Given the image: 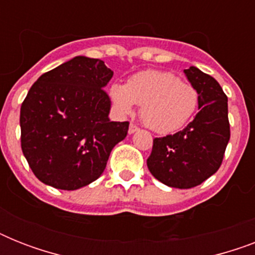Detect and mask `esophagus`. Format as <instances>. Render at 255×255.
<instances>
[{"label": "esophagus", "mask_w": 255, "mask_h": 255, "mask_svg": "<svg viewBox=\"0 0 255 255\" xmlns=\"http://www.w3.org/2000/svg\"><path fill=\"white\" fill-rule=\"evenodd\" d=\"M136 131H139V128L136 127L135 124H129V128H128V133L132 135V133H135Z\"/></svg>", "instance_id": "obj_1"}]
</instances>
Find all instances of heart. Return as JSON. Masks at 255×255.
<instances>
[{"label": "heart", "mask_w": 255, "mask_h": 255, "mask_svg": "<svg viewBox=\"0 0 255 255\" xmlns=\"http://www.w3.org/2000/svg\"><path fill=\"white\" fill-rule=\"evenodd\" d=\"M110 98L118 115H131L136 104L149 129L172 133L182 128L194 115L198 106L197 90L181 82L174 74L147 70L132 75L127 85L114 83Z\"/></svg>", "instance_id": "b5f03b06"}]
</instances>
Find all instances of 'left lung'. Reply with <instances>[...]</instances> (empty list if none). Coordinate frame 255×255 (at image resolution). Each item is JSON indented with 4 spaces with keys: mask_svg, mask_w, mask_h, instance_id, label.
<instances>
[{
    "mask_svg": "<svg viewBox=\"0 0 255 255\" xmlns=\"http://www.w3.org/2000/svg\"><path fill=\"white\" fill-rule=\"evenodd\" d=\"M186 79L198 92V110L182 131L153 140L149 172L172 188L189 189L218 170L230 139L228 98L218 82L190 66Z\"/></svg>",
    "mask_w": 255,
    "mask_h": 255,
    "instance_id": "left-lung-1",
    "label": "left lung"
}]
</instances>
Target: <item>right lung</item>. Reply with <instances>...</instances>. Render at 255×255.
Instances as JSON below:
<instances>
[{
	"mask_svg": "<svg viewBox=\"0 0 255 255\" xmlns=\"http://www.w3.org/2000/svg\"><path fill=\"white\" fill-rule=\"evenodd\" d=\"M103 61L78 57L38 78L21 106V147L39 181L75 190L100 177L128 122H111Z\"/></svg>",
	"mask_w": 255,
	"mask_h": 255,
	"instance_id": "right-lung-1",
	"label": "right lung"
}]
</instances>
